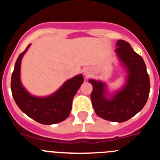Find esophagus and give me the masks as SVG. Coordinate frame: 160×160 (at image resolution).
<instances>
[{
  "label": "esophagus",
  "mask_w": 160,
  "mask_h": 160,
  "mask_svg": "<svg viewBox=\"0 0 160 160\" xmlns=\"http://www.w3.org/2000/svg\"><path fill=\"white\" fill-rule=\"evenodd\" d=\"M89 74H90V71H89L88 70H85V75H86V76H88Z\"/></svg>",
  "instance_id": "obj_1"
}]
</instances>
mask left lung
I'll return each instance as SVG.
<instances>
[{"label": "left lung", "mask_w": 160, "mask_h": 160, "mask_svg": "<svg viewBox=\"0 0 160 160\" xmlns=\"http://www.w3.org/2000/svg\"><path fill=\"white\" fill-rule=\"evenodd\" d=\"M116 46L115 53L128 72L123 87L108 98L106 83L94 79H89V82L93 86L90 98L97 115L111 122H122L143 108L149 96L150 79L143 59L128 42L118 40Z\"/></svg>", "instance_id": "8db88e82"}]
</instances>
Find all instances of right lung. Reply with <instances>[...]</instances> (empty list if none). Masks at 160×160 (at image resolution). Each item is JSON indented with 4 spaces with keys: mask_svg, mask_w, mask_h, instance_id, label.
Masks as SVG:
<instances>
[{
    "mask_svg": "<svg viewBox=\"0 0 160 160\" xmlns=\"http://www.w3.org/2000/svg\"><path fill=\"white\" fill-rule=\"evenodd\" d=\"M19 55L15 63L11 78V90L14 101L29 118L39 123L50 125L66 119L70 114L72 101L83 82L82 74L69 79L60 89L47 97H36L29 94L21 82V63L25 52Z\"/></svg>",
    "mask_w": 160,
    "mask_h": 160,
    "instance_id": "1",
    "label": "right lung"
}]
</instances>
